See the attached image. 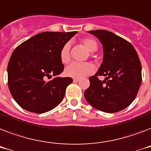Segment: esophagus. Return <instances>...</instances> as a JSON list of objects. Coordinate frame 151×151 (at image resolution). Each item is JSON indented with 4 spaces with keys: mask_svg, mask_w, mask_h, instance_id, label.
Wrapping results in <instances>:
<instances>
[{
    "mask_svg": "<svg viewBox=\"0 0 151 151\" xmlns=\"http://www.w3.org/2000/svg\"><path fill=\"white\" fill-rule=\"evenodd\" d=\"M73 82H78V81H79V78H73Z\"/></svg>",
    "mask_w": 151,
    "mask_h": 151,
    "instance_id": "obj_1",
    "label": "esophagus"
}]
</instances>
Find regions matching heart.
I'll return each mask as SVG.
<instances>
[{"instance_id": "1", "label": "heart", "mask_w": 151, "mask_h": 151, "mask_svg": "<svg viewBox=\"0 0 151 151\" xmlns=\"http://www.w3.org/2000/svg\"><path fill=\"white\" fill-rule=\"evenodd\" d=\"M81 45L89 52H94L98 48V44L94 39L85 38L81 41ZM60 59L63 63H68L70 60V45L66 44L60 51ZM95 71V66L90 63H73L65 69V74L67 77L73 78H82L85 76L92 74Z\"/></svg>"}]
</instances>
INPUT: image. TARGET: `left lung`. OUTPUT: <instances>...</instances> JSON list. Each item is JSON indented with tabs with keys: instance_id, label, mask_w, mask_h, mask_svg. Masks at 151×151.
Listing matches in <instances>:
<instances>
[{
	"instance_id": "left-lung-1",
	"label": "left lung",
	"mask_w": 151,
	"mask_h": 151,
	"mask_svg": "<svg viewBox=\"0 0 151 151\" xmlns=\"http://www.w3.org/2000/svg\"><path fill=\"white\" fill-rule=\"evenodd\" d=\"M99 39L103 48V60L99 70L89 78L85 98L90 105L106 113L124 110L136 99L142 82V67L132 44L112 32L88 31ZM98 76L106 77L100 81Z\"/></svg>"
}]
</instances>
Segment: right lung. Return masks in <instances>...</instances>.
Segmentation results:
<instances>
[{
  "mask_svg": "<svg viewBox=\"0 0 151 151\" xmlns=\"http://www.w3.org/2000/svg\"><path fill=\"white\" fill-rule=\"evenodd\" d=\"M78 32H43L15 48L8 66V84L15 102L29 112L42 114L61 103L71 78L63 71L60 51ZM54 76L52 80L47 79Z\"/></svg>",
  "mask_w": 151,
  "mask_h": 151,
  "instance_id": "right-lung-1",
  "label": "right lung"
}]
</instances>
